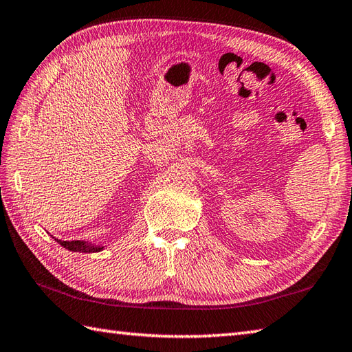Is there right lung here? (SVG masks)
I'll return each instance as SVG.
<instances>
[{
    "label": "right lung",
    "instance_id": "1",
    "mask_svg": "<svg viewBox=\"0 0 352 352\" xmlns=\"http://www.w3.org/2000/svg\"><path fill=\"white\" fill-rule=\"evenodd\" d=\"M54 241H56L58 244H60L62 247H64V249L70 250V252L96 253V252H102L103 249H105V245L96 244V243H87V241H60L58 238H54Z\"/></svg>",
    "mask_w": 352,
    "mask_h": 352
}]
</instances>
